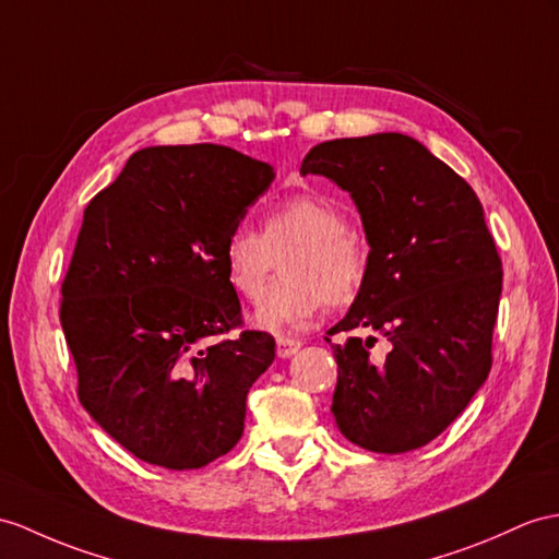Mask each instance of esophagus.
Segmentation results:
<instances>
[{
	"mask_svg": "<svg viewBox=\"0 0 559 559\" xmlns=\"http://www.w3.org/2000/svg\"><path fill=\"white\" fill-rule=\"evenodd\" d=\"M304 344L298 342V338H289V336H280L277 338V356L280 358H292L294 353H298Z\"/></svg>",
	"mask_w": 559,
	"mask_h": 559,
	"instance_id": "esophagus-1",
	"label": "esophagus"
}]
</instances>
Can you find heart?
Listing matches in <instances>:
<instances>
[{"label":"heart","mask_w":559,"mask_h":559,"mask_svg":"<svg viewBox=\"0 0 559 559\" xmlns=\"http://www.w3.org/2000/svg\"><path fill=\"white\" fill-rule=\"evenodd\" d=\"M284 251L282 280L267 287L255 306L253 322L265 330L306 324L326 301L346 306L367 277V247L346 227L334 203L312 194H294L265 211L263 235L249 225L229 229L223 243V267L229 287L255 301L263 289L272 253Z\"/></svg>","instance_id":"obj_1"}]
</instances>
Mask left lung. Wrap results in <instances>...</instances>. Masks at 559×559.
<instances>
[{
    "mask_svg": "<svg viewBox=\"0 0 559 559\" xmlns=\"http://www.w3.org/2000/svg\"><path fill=\"white\" fill-rule=\"evenodd\" d=\"M301 175L346 189L370 243L362 289L326 332L346 334L332 346L336 427L365 451H415L465 411L491 372L502 263L481 203L401 132L322 142ZM377 333L390 342L386 357L371 353Z\"/></svg>",
    "mask_w": 559,
    "mask_h": 559,
    "instance_id": "8db88e82",
    "label": "left lung"
}]
</instances>
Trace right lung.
<instances>
[{
	"label": "right lung",
	"instance_id": "obj_1",
	"mask_svg": "<svg viewBox=\"0 0 559 559\" xmlns=\"http://www.w3.org/2000/svg\"><path fill=\"white\" fill-rule=\"evenodd\" d=\"M275 170L221 144L146 146L94 197L61 284V326L92 419L148 465L233 451L275 338L241 326L223 243Z\"/></svg>",
	"mask_w": 559,
	"mask_h": 559
}]
</instances>
